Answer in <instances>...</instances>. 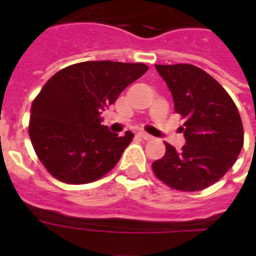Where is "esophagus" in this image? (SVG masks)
<instances>
[{"label":"esophagus","instance_id":"1","mask_svg":"<svg viewBox=\"0 0 256 256\" xmlns=\"http://www.w3.org/2000/svg\"><path fill=\"white\" fill-rule=\"evenodd\" d=\"M140 138H144V140H150L154 138V136H150V134H148V132H140Z\"/></svg>","mask_w":256,"mask_h":256}]
</instances>
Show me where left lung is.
<instances>
[{"mask_svg":"<svg viewBox=\"0 0 256 256\" xmlns=\"http://www.w3.org/2000/svg\"><path fill=\"white\" fill-rule=\"evenodd\" d=\"M184 120L180 150L166 144L152 164L156 178L171 188L199 191L230 170L243 148V124L234 100L210 74L190 64L156 65Z\"/></svg>","mask_w":256,"mask_h":256,"instance_id":"8db88e82","label":"left lung"}]
</instances>
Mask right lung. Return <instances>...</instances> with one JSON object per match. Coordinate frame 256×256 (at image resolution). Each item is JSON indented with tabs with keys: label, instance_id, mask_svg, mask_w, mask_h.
Returning a JSON list of instances; mask_svg holds the SVG:
<instances>
[{
	"label": "right lung",
	"instance_id": "obj_1",
	"mask_svg": "<svg viewBox=\"0 0 256 256\" xmlns=\"http://www.w3.org/2000/svg\"><path fill=\"white\" fill-rule=\"evenodd\" d=\"M144 64L88 61L70 65L46 82L32 104L29 136L54 178L94 182L112 170L132 142L104 126L102 112L146 72Z\"/></svg>",
	"mask_w": 256,
	"mask_h": 256
}]
</instances>
